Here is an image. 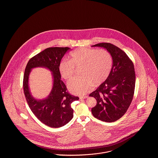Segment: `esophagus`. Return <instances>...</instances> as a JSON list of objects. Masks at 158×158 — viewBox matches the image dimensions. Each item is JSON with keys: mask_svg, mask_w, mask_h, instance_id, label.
<instances>
[{"mask_svg": "<svg viewBox=\"0 0 158 158\" xmlns=\"http://www.w3.org/2000/svg\"><path fill=\"white\" fill-rule=\"evenodd\" d=\"M88 97L87 95H85V96H80L79 98L80 99H86Z\"/></svg>", "mask_w": 158, "mask_h": 158, "instance_id": "1", "label": "esophagus"}]
</instances>
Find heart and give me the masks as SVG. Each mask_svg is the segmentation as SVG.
I'll list each match as a JSON object with an SVG mask.
<instances>
[{
    "label": "heart",
    "instance_id": "1",
    "mask_svg": "<svg viewBox=\"0 0 158 158\" xmlns=\"http://www.w3.org/2000/svg\"><path fill=\"white\" fill-rule=\"evenodd\" d=\"M81 66L80 74L69 83L72 92L84 95L89 92L94 83L99 85L106 80L113 68V57L105 49L79 48L70 54L69 60H63L59 66L61 77L71 80L75 74V68Z\"/></svg>",
    "mask_w": 158,
    "mask_h": 158
}]
</instances>
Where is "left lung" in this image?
<instances>
[{
  "instance_id": "obj_1",
  "label": "left lung",
  "mask_w": 158,
  "mask_h": 158,
  "mask_svg": "<svg viewBox=\"0 0 158 158\" xmlns=\"http://www.w3.org/2000/svg\"><path fill=\"white\" fill-rule=\"evenodd\" d=\"M92 47L106 48L112 56L113 63L108 77L89 95L97 100V105L91 111L99 120L114 122L127 112L133 100L135 82L134 64L126 53L111 43H101Z\"/></svg>"
}]
</instances>
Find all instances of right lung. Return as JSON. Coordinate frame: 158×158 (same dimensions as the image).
<instances>
[{"mask_svg": "<svg viewBox=\"0 0 158 158\" xmlns=\"http://www.w3.org/2000/svg\"><path fill=\"white\" fill-rule=\"evenodd\" d=\"M70 48L50 47L32 57L25 69L23 88L31 110L39 120L48 127L58 128L68 123L73 117L71 104L79 97L70 94L61 80L59 66L62 57ZM36 67H44L53 73V86L49 96L43 100H37L31 95L28 86L30 70Z\"/></svg>", "mask_w": 158, "mask_h": 158, "instance_id": "add662e5", "label": "right lung"}]
</instances>
